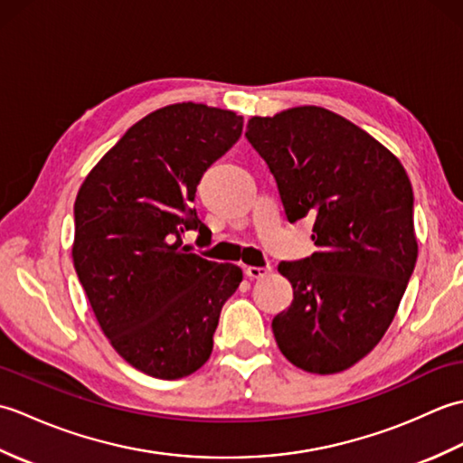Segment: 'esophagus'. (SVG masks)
Instances as JSON below:
<instances>
[{
    "label": "esophagus",
    "instance_id": "1",
    "mask_svg": "<svg viewBox=\"0 0 463 463\" xmlns=\"http://www.w3.org/2000/svg\"><path fill=\"white\" fill-rule=\"evenodd\" d=\"M270 270H272L270 267H247V269H244V274H247L250 280H260V279L267 277Z\"/></svg>",
    "mask_w": 463,
    "mask_h": 463
}]
</instances>
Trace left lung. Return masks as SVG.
<instances>
[{
    "label": "left lung",
    "instance_id": "8db88e82",
    "mask_svg": "<svg viewBox=\"0 0 463 463\" xmlns=\"http://www.w3.org/2000/svg\"><path fill=\"white\" fill-rule=\"evenodd\" d=\"M244 137L277 181L287 219L312 221L318 247L279 264L294 298L274 317V338L300 370H346L386 334L416 267L408 175L386 146L322 107L252 117Z\"/></svg>",
    "mask_w": 463,
    "mask_h": 463
}]
</instances>
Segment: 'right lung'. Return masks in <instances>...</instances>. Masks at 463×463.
I'll return each instance as SVG.
<instances>
[{
    "label": "right lung",
    "instance_id": "obj_1",
    "mask_svg": "<svg viewBox=\"0 0 463 463\" xmlns=\"http://www.w3.org/2000/svg\"><path fill=\"white\" fill-rule=\"evenodd\" d=\"M242 117L196 103L146 115L77 193L73 264L119 356L159 380L199 370L242 280L234 264L183 247L206 232L193 209L204 171L241 139Z\"/></svg>",
    "mask_w": 463,
    "mask_h": 463
}]
</instances>
